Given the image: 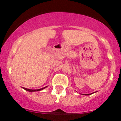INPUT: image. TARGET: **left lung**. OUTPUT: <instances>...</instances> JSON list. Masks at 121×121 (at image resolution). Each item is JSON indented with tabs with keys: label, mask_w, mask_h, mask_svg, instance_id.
Masks as SVG:
<instances>
[{
	"label": "left lung",
	"mask_w": 121,
	"mask_h": 121,
	"mask_svg": "<svg viewBox=\"0 0 121 121\" xmlns=\"http://www.w3.org/2000/svg\"><path fill=\"white\" fill-rule=\"evenodd\" d=\"M95 92H96V91L92 93H91V94H83V95H91V94H93V93H95Z\"/></svg>",
	"instance_id": "8db88e82"
}]
</instances>
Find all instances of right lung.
<instances>
[{"label": "right lung", "instance_id": "obj_1", "mask_svg": "<svg viewBox=\"0 0 121 121\" xmlns=\"http://www.w3.org/2000/svg\"><path fill=\"white\" fill-rule=\"evenodd\" d=\"M47 86H45V87H43V88H41V89H27V88H26V87H22V88L24 89V90H26V91H30V92H32V91H41V90H43L45 88H46Z\"/></svg>", "mask_w": 121, "mask_h": 121}]
</instances>
